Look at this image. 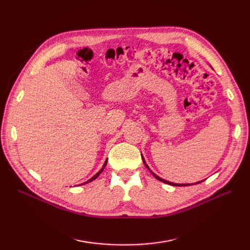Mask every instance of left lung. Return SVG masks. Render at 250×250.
I'll use <instances>...</instances> for the list:
<instances>
[{"label":"left lung","instance_id":"1","mask_svg":"<svg viewBox=\"0 0 250 250\" xmlns=\"http://www.w3.org/2000/svg\"><path fill=\"white\" fill-rule=\"evenodd\" d=\"M142 158H143V163L145 164V166H146V168L152 173V175L156 178V179H158L160 181H162V183H165V184H168V185H170V186H174V187H186V186H190V185H193V184H174V183H171V181H168V180H165V179H163V178H161V177H158L155 173H153L152 171L150 170V168L148 167V165L146 164V162H145V158H144L143 156H142ZM203 180H201V181H198V183H196V184H200V183H202ZM196 184H194V185H196Z\"/></svg>","mask_w":250,"mask_h":250}]
</instances>
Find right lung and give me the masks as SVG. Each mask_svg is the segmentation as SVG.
<instances>
[{"label":"right lung","mask_w":250,"mask_h":250,"mask_svg":"<svg viewBox=\"0 0 250 250\" xmlns=\"http://www.w3.org/2000/svg\"><path fill=\"white\" fill-rule=\"evenodd\" d=\"M106 164H107V160H106V161H105V163H104V165H103V167L101 168V170H100L99 172H98V173H96V174H95V175H94V176H93L92 178H90V179H88L87 181H85V183H83V184H81V185H85V184H88V183H90V181H93L94 179H96V178H97L98 176H99V175H100V173H102V171L104 170V168H105V166H106ZM81 185H80V186H81Z\"/></svg>","instance_id":"right-lung-1"}]
</instances>
